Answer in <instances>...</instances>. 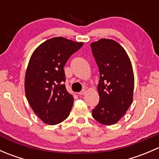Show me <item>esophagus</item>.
<instances>
[{"instance_id":"esophagus-1","label":"esophagus","mask_w":159,"mask_h":159,"mask_svg":"<svg viewBox=\"0 0 159 159\" xmlns=\"http://www.w3.org/2000/svg\"><path fill=\"white\" fill-rule=\"evenodd\" d=\"M85 92H86L85 90L83 89L82 91H80V92H78V94H80V95H82V94H85Z\"/></svg>"}]
</instances>
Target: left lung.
<instances>
[{
    "mask_svg": "<svg viewBox=\"0 0 159 159\" xmlns=\"http://www.w3.org/2000/svg\"><path fill=\"white\" fill-rule=\"evenodd\" d=\"M91 48L100 73V98L92 116L101 124L111 125L124 116L132 103V65L125 49L113 40L102 38L91 43Z\"/></svg>",
    "mask_w": 159,
    "mask_h": 159,
    "instance_id": "left-lung-1",
    "label": "left lung"
}]
</instances>
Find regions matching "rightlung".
Returning a JSON list of instances; mask_svg holds the SVG:
<instances>
[{
	"mask_svg": "<svg viewBox=\"0 0 159 159\" xmlns=\"http://www.w3.org/2000/svg\"><path fill=\"white\" fill-rule=\"evenodd\" d=\"M83 45L62 37L38 46L30 57L25 75V94L34 112L48 125H57L69 115L74 98L67 91L64 67Z\"/></svg>",
	"mask_w": 159,
	"mask_h": 159,
	"instance_id": "add662e5",
	"label": "right lung"
}]
</instances>
